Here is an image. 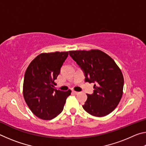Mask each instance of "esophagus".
Segmentation results:
<instances>
[{"label": "esophagus", "instance_id": "obj_1", "mask_svg": "<svg viewBox=\"0 0 146 146\" xmlns=\"http://www.w3.org/2000/svg\"><path fill=\"white\" fill-rule=\"evenodd\" d=\"M73 93L75 94V95H77V94L79 93V92H78V91H73Z\"/></svg>", "mask_w": 146, "mask_h": 146}]
</instances>
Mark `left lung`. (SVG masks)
Returning a JSON list of instances; mask_svg holds the SVG:
<instances>
[{
    "label": "left lung",
    "instance_id": "obj_1",
    "mask_svg": "<svg viewBox=\"0 0 146 146\" xmlns=\"http://www.w3.org/2000/svg\"><path fill=\"white\" fill-rule=\"evenodd\" d=\"M70 56L85 73V81L94 82L92 95L82 106L95 117H104L117 108L122 98L123 76L114 60L99 49L70 51Z\"/></svg>",
    "mask_w": 146,
    "mask_h": 146
}]
</instances>
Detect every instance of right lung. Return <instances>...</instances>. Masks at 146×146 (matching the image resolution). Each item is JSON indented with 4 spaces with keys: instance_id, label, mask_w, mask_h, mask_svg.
I'll return each mask as SVG.
<instances>
[{
    "instance_id": "add662e5",
    "label": "right lung",
    "mask_w": 146,
    "mask_h": 146,
    "mask_svg": "<svg viewBox=\"0 0 146 146\" xmlns=\"http://www.w3.org/2000/svg\"><path fill=\"white\" fill-rule=\"evenodd\" d=\"M68 51L42 53L29 64L24 75L23 96L33 114L42 120H51L62 111L71 91L54 88Z\"/></svg>"
}]
</instances>
